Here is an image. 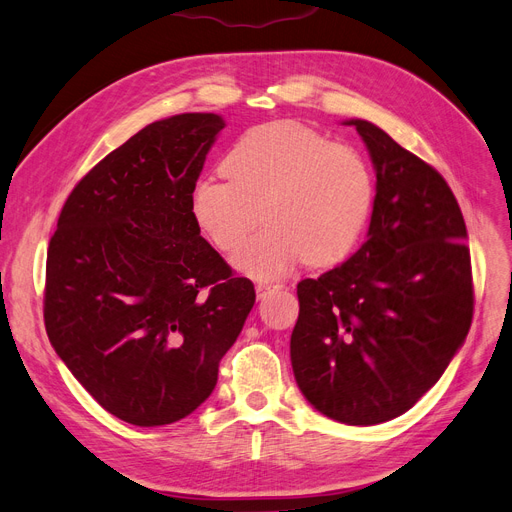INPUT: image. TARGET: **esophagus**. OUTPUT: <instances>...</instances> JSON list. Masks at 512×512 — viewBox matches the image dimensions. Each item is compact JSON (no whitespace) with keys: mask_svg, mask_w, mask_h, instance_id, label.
I'll return each mask as SVG.
<instances>
[{"mask_svg":"<svg viewBox=\"0 0 512 512\" xmlns=\"http://www.w3.org/2000/svg\"><path fill=\"white\" fill-rule=\"evenodd\" d=\"M285 285H281V283H258L256 285V295L262 299V297H266L270 291H279V289H283Z\"/></svg>","mask_w":512,"mask_h":512,"instance_id":"34e87169","label":"esophagus"}]
</instances>
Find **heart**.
Masks as SVG:
<instances>
[{"label":"heart","instance_id":"1","mask_svg":"<svg viewBox=\"0 0 512 512\" xmlns=\"http://www.w3.org/2000/svg\"><path fill=\"white\" fill-rule=\"evenodd\" d=\"M227 179L206 175L190 196L198 231L231 252L256 225L266 227L233 254L256 279L285 275L299 260L341 262L364 235L376 198L368 159L299 122H270L239 136L223 161Z\"/></svg>","mask_w":512,"mask_h":512}]
</instances>
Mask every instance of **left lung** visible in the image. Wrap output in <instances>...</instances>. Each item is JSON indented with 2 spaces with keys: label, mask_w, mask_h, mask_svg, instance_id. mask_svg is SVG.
Here are the masks:
<instances>
[{
  "label": "left lung",
  "mask_w": 512,
  "mask_h": 512,
  "mask_svg": "<svg viewBox=\"0 0 512 512\" xmlns=\"http://www.w3.org/2000/svg\"><path fill=\"white\" fill-rule=\"evenodd\" d=\"M376 169L368 239L297 283L291 366L326 417L374 426L409 411L444 374L473 318L471 256L444 177L378 126L349 119Z\"/></svg>",
  "instance_id": "1"
}]
</instances>
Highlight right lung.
<instances>
[{
    "mask_svg": "<svg viewBox=\"0 0 512 512\" xmlns=\"http://www.w3.org/2000/svg\"><path fill=\"white\" fill-rule=\"evenodd\" d=\"M221 115L148 124L70 192L47 250L43 318L68 370L111 415L173 424L213 393L254 306L200 235L190 196Z\"/></svg>",
    "mask_w": 512,
    "mask_h": 512,
    "instance_id": "obj_1",
    "label": "right lung"
}]
</instances>
